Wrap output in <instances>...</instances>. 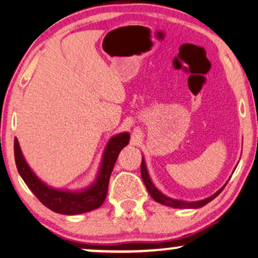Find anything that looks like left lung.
I'll return each instance as SVG.
<instances>
[{"mask_svg": "<svg viewBox=\"0 0 258 258\" xmlns=\"http://www.w3.org/2000/svg\"><path fill=\"white\" fill-rule=\"evenodd\" d=\"M140 172H142L143 181H144V184H145V186H146V188H147V191H149V194H150L151 197H152L156 202H158V203L164 204V205H167V207H171V208H178V209H197V208L204 207L205 204H208L209 202H211L212 199L217 197V196L222 192L223 188H224V187H222L221 190L216 192L215 195H212L211 197H209V198H207V199H203V201L192 202V203H187V202H181V201H176V199H171V198H169V197H166V196H164L159 190H157L156 186H154V185L152 184V181H151V179H150V176H149V173H147L146 165H145V161H144V159L142 160V166H140Z\"/></svg>", "mask_w": 258, "mask_h": 258, "instance_id": "1", "label": "left lung"}]
</instances>
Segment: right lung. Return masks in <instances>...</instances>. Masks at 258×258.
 I'll list each match as a JSON object with an SVG mask.
<instances>
[{
  "mask_svg": "<svg viewBox=\"0 0 258 258\" xmlns=\"http://www.w3.org/2000/svg\"><path fill=\"white\" fill-rule=\"evenodd\" d=\"M128 133L114 136L109 140L105 150L104 158H102L101 169L97 181L87 190L81 192L55 190L43 184L27 165L17 139L14 140V154H15V163L20 176L44 207L57 214L78 215L98 209L104 203L107 196L109 177H111L116 158L120 151L128 144Z\"/></svg>",
  "mask_w": 258,
  "mask_h": 258,
  "instance_id": "1",
  "label": "right lung"
}]
</instances>
